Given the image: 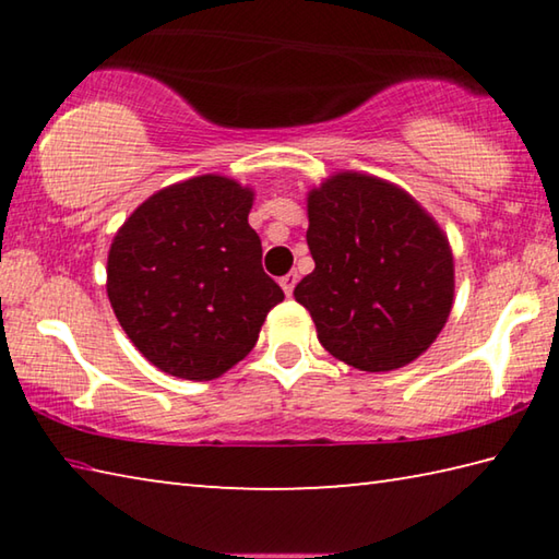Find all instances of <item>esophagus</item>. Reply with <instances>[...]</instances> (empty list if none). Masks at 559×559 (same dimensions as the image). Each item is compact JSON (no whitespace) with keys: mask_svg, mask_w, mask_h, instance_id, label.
Masks as SVG:
<instances>
[{"mask_svg":"<svg viewBox=\"0 0 559 559\" xmlns=\"http://www.w3.org/2000/svg\"><path fill=\"white\" fill-rule=\"evenodd\" d=\"M296 283H298V273H286V276L281 278V288L286 290L288 298L293 296V288H296Z\"/></svg>","mask_w":559,"mask_h":559,"instance_id":"34e87169","label":"esophagus"}]
</instances>
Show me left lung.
Returning a JSON list of instances; mask_svg holds the SVG:
<instances>
[{
	"mask_svg": "<svg viewBox=\"0 0 559 559\" xmlns=\"http://www.w3.org/2000/svg\"><path fill=\"white\" fill-rule=\"evenodd\" d=\"M316 269L293 296L340 362L392 372L439 337L453 306V253L409 192L365 173H335L308 192Z\"/></svg>",
	"mask_w": 559,
	"mask_h": 559,
	"instance_id": "obj_1",
	"label": "left lung"
}]
</instances>
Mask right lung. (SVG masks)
I'll list each match as a JSON object with an SVG mask.
<instances>
[{"instance_id":"add662e5","label":"right lung","mask_w":559,"mask_h":559,"mask_svg":"<svg viewBox=\"0 0 559 559\" xmlns=\"http://www.w3.org/2000/svg\"><path fill=\"white\" fill-rule=\"evenodd\" d=\"M253 189L202 175L159 189L108 251V300L130 343L179 380H216L251 353L283 300L249 226Z\"/></svg>"}]
</instances>
